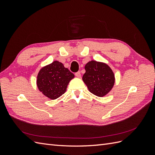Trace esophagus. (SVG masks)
Here are the masks:
<instances>
[{
	"instance_id": "1",
	"label": "esophagus",
	"mask_w": 155,
	"mask_h": 155,
	"mask_svg": "<svg viewBox=\"0 0 155 155\" xmlns=\"http://www.w3.org/2000/svg\"><path fill=\"white\" fill-rule=\"evenodd\" d=\"M75 76H76L78 78H80V76H81V72H79V71L77 72L76 74H75Z\"/></svg>"
}]
</instances>
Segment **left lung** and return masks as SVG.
<instances>
[{
  "label": "left lung",
  "instance_id": "left-lung-1",
  "mask_svg": "<svg viewBox=\"0 0 155 155\" xmlns=\"http://www.w3.org/2000/svg\"><path fill=\"white\" fill-rule=\"evenodd\" d=\"M83 81L88 91L97 96L103 97L109 93L115 82L114 74L105 63L91 61L85 67Z\"/></svg>",
  "mask_w": 155,
  "mask_h": 155
}]
</instances>
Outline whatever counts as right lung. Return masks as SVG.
I'll return each instance as SVG.
<instances>
[{"label": "right lung", "instance_id": "right-lung-1", "mask_svg": "<svg viewBox=\"0 0 155 155\" xmlns=\"http://www.w3.org/2000/svg\"><path fill=\"white\" fill-rule=\"evenodd\" d=\"M74 78V74L65 68L63 63L55 61L40 70L37 85L45 96L55 100L65 92L68 84Z\"/></svg>", "mask_w": 155, "mask_h": 155}]
</instances>
